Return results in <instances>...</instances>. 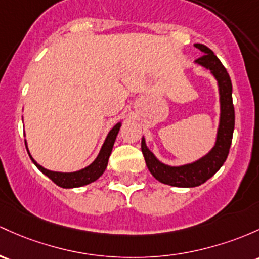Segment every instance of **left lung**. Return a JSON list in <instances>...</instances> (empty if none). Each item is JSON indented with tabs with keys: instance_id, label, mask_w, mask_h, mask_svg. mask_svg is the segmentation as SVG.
I'll return each instance as SVG.
<instances>
[{
	"instance_id": "left-lung-1",
	"label": "left lung",
	"mask_w": 259,
	"mask_h": 259,
	"mask_svg": "<svg viewBox=\"0 0 259 259\" xmlns=\"http://www.w3.org/2000/svg\"><path fill=\"white\" fill-rule=\"evenodd\" d=\"M204 55L195 60V64L210 70L217 78L220 95V123H219L217 141L214 147L204 157L183 166H168L162 163L147 149L145 139L141 140V151L151 175L158 182L172 187L192 188L206 182L217 173L229 155L232 134L235 127V109L232 104V83L229 73L218 56L203 44H195Z\"/></svg>"
}]
</instances>
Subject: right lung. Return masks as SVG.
I'll return each instance as SVG.
<instances>
[{"label": "right lung", "instance_id": "add662e5", "mask_svg": "<svg viewBox=\"0 0 259 259\" xmlns=\"http://www.w3.org/2000/svg\"><path fill=\"white\" fill-rule=\"evenodd\" d=\"M121 123L115 124L113 126V129L108 133L106 141H104L103 146H102L101 151H99L97 158L90 164V166L84 167V168L79 169V171L76 172H54L49 171V169L44 168L40 164L36 163V161L30 156L29 150H28L27 141H25V147H27V151L29 153V157L32 158L33 163L35 164L39 168V171H41L45 176L50 178L56 186L61 187V188H77V187L86 186V184L92 183V182L97 181L103 172L106 171L108 160H109V156L112 153L113 145H114V141L116 139V135H118L119 129H120Z\"/></svg>", "mask_w": 259, "mask_h": 259}]
</instances>
